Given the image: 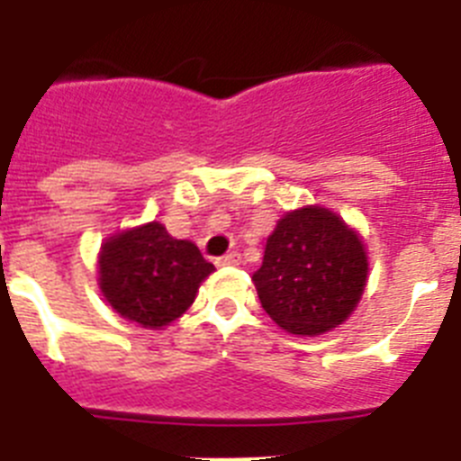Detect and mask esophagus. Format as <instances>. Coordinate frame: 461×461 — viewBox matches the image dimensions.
<instances>
[{
    "label": "esophagus",
    "instance_id": "obj_1",
    "mask_svg": "<svg viewBox=\"0 0 461 461\" xmlns=\"http://www.w3.org/2000/svg\"><path fill=\"white\" fill-rule=\"evenodd\" d=\"M240 254H226V256H221V258H217V266L219 267H235V266H240Z\"/></svg>",
    "mask_w": 461,
    "mask_h": 461
}]
</instances>
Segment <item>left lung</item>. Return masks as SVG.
<instances>
[{
  "label": "left lung",
  "instance_id": "1",
  "mask_svg": "<svg viewBox=\"0 0 461 461\" xmlns=\"http://www.w3.org/2000/svg\"><path fill=\"white\" fill-rule=\"evenodd\" d=\"M367 275V249L356 228L328 207L303 205L276 221L251 281L281 330L319 337L356 312Z\"/></svg>",
  "mask_w": 461,
  "mask_h": 461
}]
</instances>
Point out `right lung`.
<instances>
[{
	"instance_id": "1",
	"label": "right lung",
	"mask_w": 461,
	"mask_h": 461,
	"mask_svg": "<svg viewBox=\"0 0 461 461\" xmlns=\"http://www.w3.org/2000/svg\"><path fill=\"white\" fill-rule=\"evenodd\" d=\"M214 266L191 240H175L161 221L110 235L99 251V288L122 319L164 330L194 304Z\"/></svg>"
}]
</instances>
